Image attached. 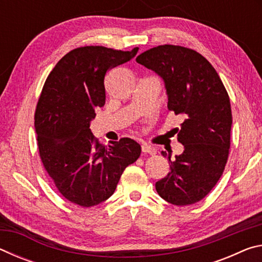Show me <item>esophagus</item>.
Here are the masks:
<instances>
[{
    "mask_svg": "<svg viewBox=\"0 0 262 262\" xmlns=\"http://www.w3.org/2000/svg\"><path fill=\"white\" fill-rule=\"evenodd\" d=\"M142 151H143L144 154H149V155H155L157 151L156 149H155L154 147H151V145L149 144H142Z\"/></svg>",
    "mask_w": 262,
    "mask_h": 262,
    "instance_id": "1",
    "label": "esophagus"
}]
</instances>
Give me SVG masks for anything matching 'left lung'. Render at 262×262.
I'll use <instances>...</instances> for the list:
<instances>
[{
    "label": "left lung",
    "mask_w": 262,
    "mask_h": 262,
    "mask_svg": "<svg viewBox=\"0 0 262 262\" xmlns=\"http://www.w3.org/2000/svg\"><path fill=\"white\" fill-rule=\"evenodd\" d=\"M136 62L163 79L167 108L183 115L178 141L184 152L162 151L170 172L156 183L164 200L187 206L202 200L220 180L228 161L231 105L219 74L206 57L189 48L163 45L145 51Z\"/></svg>",
    "instance_id": "8db88e82"
}]
</instances>
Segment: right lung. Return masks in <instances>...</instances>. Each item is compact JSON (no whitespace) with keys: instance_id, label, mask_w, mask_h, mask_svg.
I'll list each match as a JSON object with an SVG mask.
<instances>
[{"instance_id":"add662e5","label":"right lung","mask_w":262,"mask_h":262,"mask_svg":"<svg viewBox=\"0 0 262 262\" xmlns=\"http://www.w3.org/2000/svg\"><path fill=\"white\" fill-rule=\"evenodd\" d=\"M137 51L76 48L57 62L42 88L34 114L39 154L62 196L78 206L107 200L123 170L141 155L134 140L123 137L105 147L90 129L96 108L105 104L106 72L132 60Z\"/></svg>"}]
</instances>
